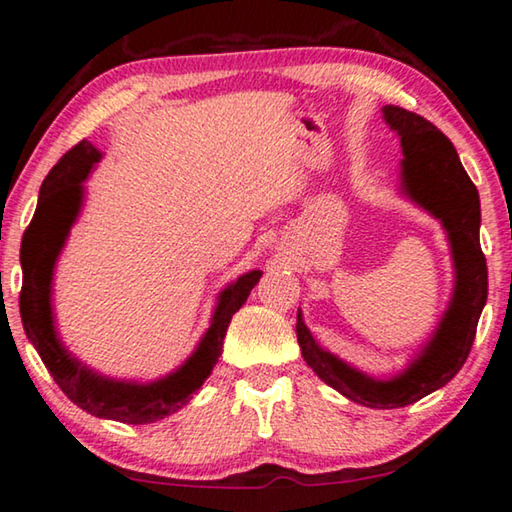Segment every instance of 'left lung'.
I'll list each match as a JSON object with an SVG mask.
<instances>
[{"mask_svg":"<svg viewBox=\"0 0 512 512\" xmlns=\"http://www.w3.org/2000/svg\"><path fill=\"white\" fill-rule=\"evenodd\" d=\"M383 115L404 147L406 192L438 217L449 233L456 263L454 299L429 347L392 381H374L317 347L301 313H297V340L308 367L333 390L370 408H401L447 385L463 367L488 299V265L479 240V190L467 177L454 142L426 117L406 108L385 106Z\"/></svg>","mask_w":512,"mask_h":512,"instance_id":"left-lung-1","label":"left lung"}]
</instances>
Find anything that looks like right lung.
<instances>
[{
  "instance_id": "add662e5",
  "label": "right lung",
  "mask_w": 512,
  "mask_h": 512,
  "mask_svg": "<svg viewBox=\"0 0 512 512\" xmlns=\"http://www.w3.org/2000/svg\"><path fill=\"white\" fill-rule=\"evenodd\" d=\"M99 156L102 154L88 140H81L79 145L61 156V161L49 170L40 186L36 213L24 231L20 247V315L27 338L33 342L49 374L54 376L67 399H72L86 413L106 417V420L149 424L177 413L201 388L206 376L213 372L217 358L222 356V342L233 313L240 311L263 272L254 270L242 274L236 283H231L222 292L211 329L206 331L197 351L188 358L186 365H181L177 372L165 379L152 385H133L108 381L86 370L67 354L56 338L49 288H52L56 256L79 213L83 192L81 181L88 177Z\"/></svg>"
}]
</instances>
